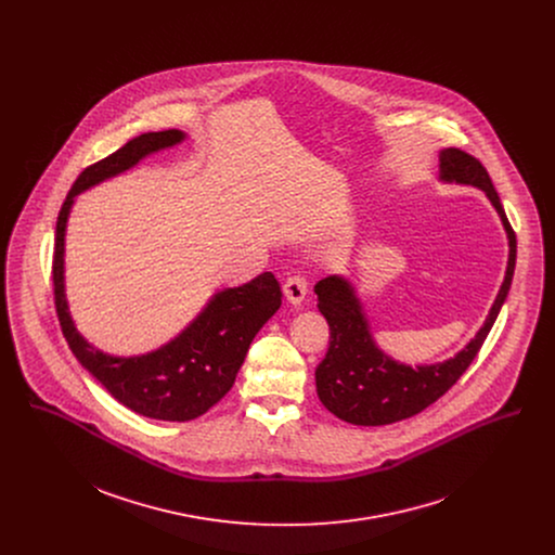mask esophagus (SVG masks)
<instances>
[{
  "mask_svg": "<svg viewBox=\"0 0 555 555\" xmlns=\"http://www.w3.org/2000/svg\"><path fill=\"white\" fill-rule=\"evenodd\" d=\"M284 295L293 306H299L308 295V280L304 275H291L284 282Z\"/></svg>",
  "mask_w": 555,
  "mask_h": 555,
  "instance_id": "obj_1",
  "label": "esophagus"
}]
</instances>
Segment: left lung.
<instances>
[{
  "label": "left lung",
  "instance_id": "8db88e82",
  "mask_svg": "<svg viewBox=\"0 0 555 555\" xmlns=\"http://www.w3.org/2000/svg\"><path fill=\"white\" fill-rule=\"evenodd\" d=\"M440 177L444 181L480 188L500 214L511 247L502 288L475 339L457 352L455 359L412 370L385 357L376 348L367 320L361 312V304L354 297V288L344 278L331 275L320 280L314 288L318 310L328 322L331 337L328 350L318 363L317 391L324 408L346 423L389 425L418 414L444 396L475 361L511 291L517 260V237L502 209L489 172L475 156L451 147L440 154Z\"/></svg>",
  "mask_w": 555,
  "mask_h": 555
}]
</instances>
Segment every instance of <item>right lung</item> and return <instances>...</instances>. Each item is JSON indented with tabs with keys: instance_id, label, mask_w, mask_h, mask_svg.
Here are the masks:
<instances>
[{
	"instance_id": "obj_1",
	"label": "right lung",
	"mask_w": 555,
	"mask_h": 555,
	"mask_svg": "<svg viewBox=\"0 0 555 555\" xmlns=\"http://www.w3.org/2000/svg\"><path fill=\"white\" fill-rule=\"evenodd\" d=\"M179 141H183L179 130L147 132L80 172L57 216L53 299L70 350L111 396L143 416L181 423L205 414L231 391L254 335L282 306L275 275L267 271L238 288L218 293L205 312L170 344L128 359L108 357L89 346L68 314L64 295V235L75 196Z\"/></svg>"
}]
</instances>
